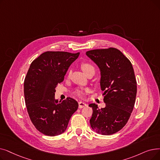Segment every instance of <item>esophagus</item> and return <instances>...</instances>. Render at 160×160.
<instances>
[{"instance_id":"1","label":"esophagus","mask_w":160,"mask_h":160,"mask_svg":"<svg viewBox=\"0 0 160 160\" xmlns=\"http://www.w3.org/2000/svg\"><path fill=\"white\" fill-rule=\"evenodd\" d=\"M87 106V104L84 102H82V101H79L78 102V107L79 108H84L85 107Z\"/></svg>"}]
</instances>
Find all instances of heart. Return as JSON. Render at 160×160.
I'll return each instance as SVG.
<instances>
[{"label":"heart","instance_id":"b5f03b06","mask_svg":"<svg viewBox=\"0 0 160 160\" xmlns=\"http://www.w3.org/2000/svg\"><path fill=\"white\" fill-rule=\"evenodd\" d=\"M81 67L82 68V70L84 71V72L87 74L88 72H89V71H95V67L89 63H88V62H84L82 63L81 65ZM71 72H68V75L70 74ZM90 91V89L89 88H77L74 92V93L80 97H83L86 95V93H89Z\"/></svg>","mask_w":160,"mask_h":160}]
</instances>
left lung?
Instances as JSON below:
<instances>
[{
    "label": "left lung",
    "instance_id": "8db88e82",
    "mask_svg": "<svg viewBox=\"0 0 160 160\" xmlns=\"http://www.w3.org/2000/svg\"><path fill=\"white\" fill-rule=\"evenodd\" d=\"M101 71V88L104 92L105 108H99L95 103L89 120L92 128L104 135L114 134L128 123L133 110L137 81L131 61L114 48L97 49L86 52Z\"/></svg>",
    "mask_w": 160,
    "mask_h": 160
}]
</instances>
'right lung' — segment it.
Instances as JSON below:
<instances>
[{
  "mask_svg": "<svg viewBox=\"0 0 160 160\" xmlns=\"http://www.w3.org/2000/svg\"><path fill=\"white\" fill-rule=\"evenodd\" d=\"M80 53L48 51L30 65L24 80L26 107L32 124L48 136L59 135L66 130L78 103L71 97L55 101V88L64 80L68 68Z\"/></svg>",
  "mask_w": 160,
  "mask_h": 160,
  "instance_id": "right-lung-1",
  "label": "right lung"
}]
</instances>
